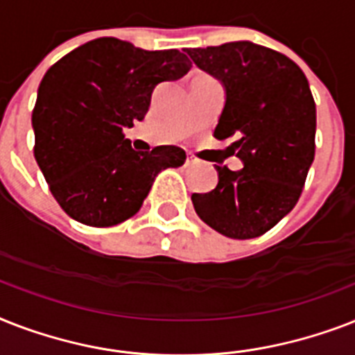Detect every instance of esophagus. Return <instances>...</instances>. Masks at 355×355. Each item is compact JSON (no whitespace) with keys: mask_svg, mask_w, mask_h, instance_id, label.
Instances as JSON below:
<instances>
[{"mask_svg":"<svg viewBox=\"0 0 355 355\" xmlns=\"http://www.w3.org/2000/svg\"><path fill=\"white\" fill-rule=\"evenodd\" d=\"M199 164H200V160H199V158H197V156L188 155V158H186V166L193 167V166H199Z\"/></svg>","mask_w":355,"mask_h":355,"instance_id":"esophagus-1","label":"esophagus"}]
</instances>
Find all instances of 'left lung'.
I'll return each instance as SVG.
<instances>
[{
	"label": "left lung",
	"mask_w": 355,
	"mask_h": 355,
	"mask_svg": "<svg viewBox=\"0 0 355 355\" xmlns=\"http://www.w3.org/2000/svg\"><path fill=\"white\" fill-rule=\"evenodd\" d=\"M186 53L225 86L214 136L236 139L227 150L243 162L239 171L216 166L219 182L191 195L195 211L223 236H261L295 208L315 158L317 110L308 79L289 57L247 40Z\"/></svg>",
	"instance_id": "8db88e82"
}]
</instances>
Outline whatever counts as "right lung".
Wrapping results in <instances>:
<instances>
[{"label": "right lung", "mask_w": 355, "mask_h": 355, "mask_svg": "<svg viewBox=\"0 0 355 355\" xmlns=\"http://www.w3.org/2000/svg\"><path fill=\"white\" fill-rule=\"evenodd\" d=\"M189 68L178 49L145 51L105 36L47 69L33 110L35 158L71 219L97 228L127 221L156 175L182 166L180 147L138 153L123 128L145 118L156 85L180 79Z\"/></svg>", "instance_id": "right-lung-1"}]
</instances>
